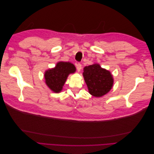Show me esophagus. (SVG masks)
I'll return each instance as SVG.
<instances>
[{"label":"esophagus","mask_w":154,"mask_h":154,"mask_svg":"<svg viewBox=\"0 0 154 154\" xmlns=\"http://www.w3.org/2000/svg\"><path fill=\"white\" fill-rule=\"evenodd\" d=\"M76 68H77V71L78 72H80L81 71V69H82V65L80 63L76 64Z\"/></svg>","instance_id":"obj_1"}]
</instances>
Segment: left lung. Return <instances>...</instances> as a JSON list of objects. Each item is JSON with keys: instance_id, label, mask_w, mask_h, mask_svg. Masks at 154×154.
I'll return each mask as SVG.
<instances>
[{"instance_id": "obj_1", "label": "left lung", "mask_w": 154, "mask_h": 154, "mask_svg": "<svg viewBox=\"0 0 154 154\" xmlns=\"http://www.w3.org/2000/svg\"><path fill=\"white\" fill-rule=\"evenodd\" d=\"M83 76L89 94L96 97L106 94L112 88L114 78L111 72L94 63L83 68Z\"/></svg>"}]
</instances>
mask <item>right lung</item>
<instances>
[{
  "instance_id": "1",
  "label": "right lung",
  "mask_w": 154,
  "mask_h": 154,
  "mask_svg": "<svg viewBox=\"0 0 154 154\" xmlns=\"http://www.w3.org/2000/svg\"><path fill=\"white\" fill-rule=\"evenodd\" d=\"M75 72L76 67L73 63L69 62H58L54 67L45 71V83L51 91L59 93L62 91L69 74Z\"/></svg>"
}]
</instances>
